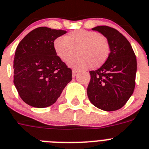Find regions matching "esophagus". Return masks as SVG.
Returning <instances> with one entry per match:
<instances>
[{
  "label": "esophagus",
  "instance_id": "obj_1",
  "mask_svg": "<svg viewBox=\"0 0 149 149\" xmlns=\"http://www.w3.org/2000/svg\"><path fill=\"white\" fill-rule=\"evenodd\" d=\"M78 71L79 70L77 69H75V68H74V69H73V76H76V73H78Z\"/></svg>",
  "mask_w": 149,
  "mask_h": 149
}]
</instances>
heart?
<instances>
[{
	"instance_id": "obj_1",
	"label": "heart",
	"mask_w": 149,
	"mask_h": 149,
	"mask_svg": "<svg viewBox=\"0 0 149 149\" xmlns=\"http://www.w3.org/2000/svg\"><path fill=\"white\" fill-rule=\"evenodd\" d=\"M53 46L56 55L63 61L70 59L77 49L79 55L71 59L69 64L82 69L91 65L101 67L110 54L109 42L105 36L85 29L70 32L65 37H58Z\"/></svg>"
}]
</instances>
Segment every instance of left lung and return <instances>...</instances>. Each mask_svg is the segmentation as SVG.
I'll return each instance as SVG.
<instances>
[{
  "label": "left lung",
  "mask_w": 149,
  "mask_h": 149,
  "mask_svg": "<svg viewBox=\"0 0 149 149\" xmlns=\"http://www.w3.org/2000/svg\"><path fill=\"white\" fill-rule=\"evenodd\" d=\"M108 39L110 54L99 69L90 71L87 94L93 105L116 111L125 105L136 84V58L129 41L118 31L101 25L92 28Z\"/></svg>",
  "instance_id": "8db88e82"
}]
</instances>
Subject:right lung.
I'll return each mask as SVG.
<instances>
[{
    "label": "right lung",
    "mask_w": 149,
    "mask_h": 149,
    "mask_svg": "<svg viewBox=\"0 0 149 149\" xmlns=\"http://www.w3.org/2000/svg\"><path fill=\"white\" fill-rule=\"evenodd\" d=\"M66 33L40 27L18 45L13 82L20 97L29 106L44 108L52 105L72 80V70L58 57L53 46L55 39Z\"/></svg>",
    "instance_id": "obj_1"
}]
</instances>
